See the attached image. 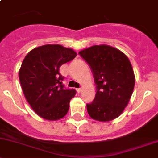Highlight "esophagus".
I'll return each instance as SVG.
<instances>
[{
  "instance_id": "esophagus-1",
  "label": "esophagus",
  "mask_w": 158,
  "mask_h": 158,
  "mask_svg": "<svg viewBox=\"0 0 158 158\" xmlns=\"http://www.w3.org/2000/svg\"><path fill=\"white\" fill-rule=\"evenodd\" d=\"M82 88H79V89H76V91L78 92V93H81V92H82Z\"/></svg>"
}]
</instances>
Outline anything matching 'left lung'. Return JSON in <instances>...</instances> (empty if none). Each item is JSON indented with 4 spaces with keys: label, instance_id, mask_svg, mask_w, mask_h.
Wrapping results in <instances>:
<instances>
[{
    "label": "left lung",
    "instance_id": "1",
    "mask_svg": "<svg viewBox=\"0 0 158 158\" xmlns=\"http://www.w3.org/2000/svg\"><path fill=\"white\" fill-rule=\"evenodd\" d=\"M93 73L96 93L87 111L93 120H113L127 106L135 84V76L124 53L106 45H93L79 52Z\"/></svg>",
    "mask_w": 158,
    "mask_h": 158
}]
</instances>
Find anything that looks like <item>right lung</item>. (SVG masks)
<instances>
[{"mask_svg":"<svg viewBox=\"0 0 158 158\" xmlns=\"http://www.w3.org/2000/svg\"><path fill=\"white\" fill-rule=\"evenodd\" d=\"M76 52L60 45H45L27 53L19 70V79L26 99L39 116L60 120L66 115L75 89H65L61 65L74 59Z\"/></svg>","mask_w":158,"mask_h":158,"instance_id":"1","label":"right lung"}]
</instances>
